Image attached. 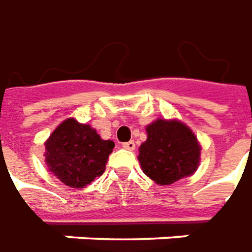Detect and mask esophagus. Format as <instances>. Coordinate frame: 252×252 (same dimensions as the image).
<instances>
[{
  "label": "esophagus",
  "mask_w": 252,
  "mask_h": 252,
  "mask_svg": "<svg viewBox=\"0 0 252 252\" xmlns=\"http://www.w3.org/2000/svg\"><path fill=\"white\" fill-rule=\"evenodd\" d=\"M122 146L125 148V149H127V151H134V149H135V142H134V141H129V142H125Z\"/></svg>",
  "instance_id": "34e87169"
}]
</instances>
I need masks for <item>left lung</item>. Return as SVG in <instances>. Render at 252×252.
I'll use <instances>...</instances> for the list:
<instances>
[{"mask_svg": "<svg viewBox=\"0 0 252 252\" xmlns=\"http://www.w3.org/2000/svg\"><path fill=\"white\" fill-rule=\"evenodd\" d=\"M138 161L146 176L165 186L191 176L201 161V144L192 130L178 119L158 118L146 126Z\"/></svg>", "mask_w": 252, "mask_h": 252, "instance_id": "1", "label": "left lung"}]
</instances>
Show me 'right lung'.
Segmentation results:
<instances>
[{"label": "right lung", "mask_w": 252, "mask_h": 252, "mask_svg": "<svg viewBox=\"0 0 252 252\" xmlns=\"http://www.w3.org/2000/svg\"><path fill=\"white\" fill-rule=\"evenodd\" d=\"M114 146V141L103 140L91 125L67 118L44 142V160L66 186L84 189L104 172Z\"/></svg>", "instance_id": "add662e5"}]
</instances>
